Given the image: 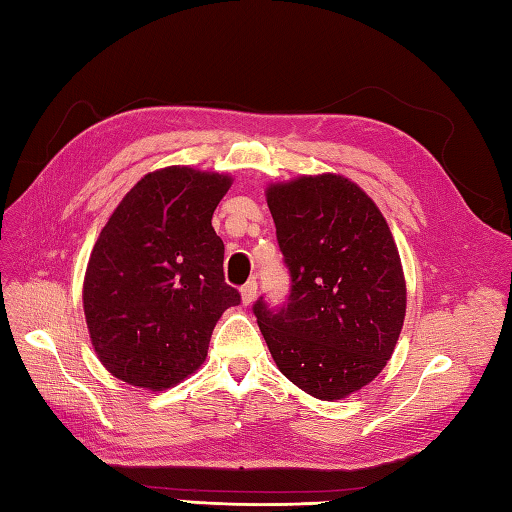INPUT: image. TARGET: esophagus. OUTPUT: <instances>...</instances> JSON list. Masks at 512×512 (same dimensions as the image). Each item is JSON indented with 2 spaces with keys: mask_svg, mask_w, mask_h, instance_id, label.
<instances>
[{
  "mask_svg": "<svg viewBox=\"0 0 512 512\" xmlns=\"http://www.w3.org/2000/svg\"><path fill=\"white\" fill-rule=\"evenodd\" d=\"M239 295H242L244 306H250L257 297V281H248V284H244L242 290H239Z\"/></svg>",
  "mask_w": 512,
  "mask_h": 512,
  "instance_id": "obj_1",
  "label": "esophagus"
}]
</instances>
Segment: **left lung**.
Instances as JSON below:
<instances>
[{"mask_svg": "<svg viewBox=\"0 0 512 512\" xmlns=\"http://www.w3.org/2000/svg\"><path fill=\"white\" fill-rule=\"evenodd\" d=\"M266 202L290 270L288 306L255 303L279 372L343 400L383 372L407 312L398 246L376 202L339 173L270 182Z\"/></svg>", "mask_w": 512, "mask_h": 512, "instance_id": "left-lung-1", "label": "left lung"}]
</instances>
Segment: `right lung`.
Here are the masks:
<instances>
[{
	"instance_id": "right-lung-1",
	"label": "right lung",
	"mask_w": 512,
	"mask_h": 512,
	"mask_svg": "<svg viewBox=\"0 0 512 512\" xmlns=\"http://www.w3.org/2000/svg\"><path fill=\"white\" fill-rule=\"evenodd\" d=\"M228 173L162 167L118 202L83 279V312L103 367L162 391L198 372L215 323L237 306L224 281V242L211 224Z\"/></svg>"
}]
</instances>
